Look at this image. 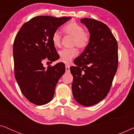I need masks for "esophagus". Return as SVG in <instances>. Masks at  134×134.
Returning a JSON list of instances; mask_svg holds the SVG:
<instances>
[{"label":"esophagus","instance_id":"1","mask_svg":"<svg viewBox=\"0 0 134 134\" xmlns=\"http://www.w3.org/2000/svg\"><path fill=\"white\" fill-rule=\"evenodd\" d=\"M65 69H66V72H69V71H70V66H69V65H66Z\"/></svg>","mask_w":134,"mask_h":134}]
</instances>
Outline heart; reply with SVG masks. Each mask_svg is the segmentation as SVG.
<instances>
[{
	"mask_svg": "<svg viewBox=\"0 0 134 134\" xmlns=\"http://www.w3.org/2000/svg\"><path fill=\"white\" fill-rule=\"evenodd\" d=\"M63 31L65 34L72 36V46H76L80 49L87 47L90 43V35L83 30V28L75 22H70L63 27ZM52 41L55 47H59L61 44V35L57 31L55 32L52 36ZM60 60L68 63L76 57L78 50L76 47L71 49H63L58 52Z\"/></svg>",
	"mask_w": 134,
	"mask_h": 134,
	"instance_id": "1",
	"label": "heart"
}]
</instances>
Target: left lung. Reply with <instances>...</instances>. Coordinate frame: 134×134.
<instances>
[{
    "label": "left lung",
    "mask_w": 134,
    "mask_h": 134,
    "mask_svg": "<svg viewBox=\"0 0 134 134\" xmlns=\"http://www.w3.org/2000/svg\"><path fill=\"white\" fill-rule=\"evenodd\" d=\"M89 31L90 43L70 67L72 91L83 106L98 104L107 96L118 63V43L107 25L90 18L80 19Z\"/></svg>",
    "instance_id": "1"
}]
</instances>
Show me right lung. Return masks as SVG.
<instances>
[{
  "label": "right lung",
  "instance_id": "add662e5",
  "mask_svg": "<svg viewBox=\"0 0 134 134\" xmlns=\"http://www.w3.org/2000/svg\"><path fill=\"white\" fill-rule=\"evenodd\" d=\"M71 18L36 16L25 23L16 35L13 43L14 76L22 93L33 104L42 105L50 102L57 83L65 72L63 63L47 68L43 63L58 58L52 36Z\"/></svg>",
  "mask_w": 134,
  "mask_h": 134
}]
</instances>
